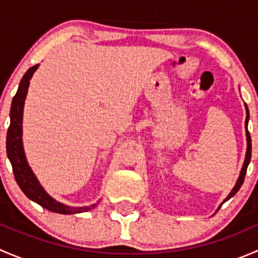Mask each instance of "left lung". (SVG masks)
I'll use <instances>...</instances> for the list:
<instances>
[{
  "label": "left lung",
  "mask_w": 258,
  "mask_h": 258,
  "mask_svg": "<svg viewBox=\"0 0 258 258\" xmlns=\"http://www.w3.org/2000/svg\"><path fill=\"white\" fill-rule=\"evenodd\" d=\"M246 136H247V152H246V158H244V162H243V166H242V170H241V173H240V177H238L237 182H236L235 187H233V189L231 191V194L228 195L227 199L225 200V201H227L228 199H231L232 196H235L236 192L238 191V189L241 188L242 183H243L244 181V176H246V171H247V166H248L249 161H251V151H252V144H251V136H249V132L248 130H247V123H248V118H249V112H248V108H247V105H246ZM223 201V202H225Z\"/></svg>",
  "instance_id": "8db88e82"
}]
</instances>
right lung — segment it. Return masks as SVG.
I'll return each instance as SVG.
<instances>
[{
  "mask_svg": "<svg viewBox=\"0 0 258 258\" xmlns=\"http://www.w3.org/2000/svg\"><path fill=\"white\" fill-rule=\"evenodd\" d=\"M38 64H35L28 71L26 72L25 76L21 80L18 90L15 95L14 100H12L11 111H10V122L9 131H7V139H6V150L9 160L12 165V171H14L15 179H16L17 184L20 188L22 189L23 194L32 200L33 202L42 206L43 209L51 211V212L62 213V215H72V213H80L90 211L96 205L87 207H70L63 204H59L56 200L52 199L46 194L45 189L35 177V175L31 171L30 166H28L27 161H26L25 152H23L22 147V113H23V105H25V98L27 95L28 85H30V80L32 77L33 72L37 70Z\"/></svg>",
  "mask_w": 258,
  "mask_h": 258,
  "instance_id": "add662e5",
  "label": "right lung"
}]
</instances>
